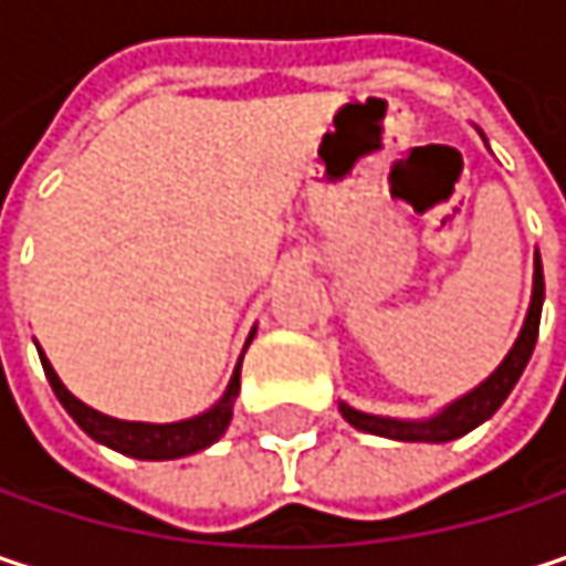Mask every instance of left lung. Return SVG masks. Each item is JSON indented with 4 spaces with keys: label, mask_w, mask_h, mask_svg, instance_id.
I'll return each instance as SVG.
<instances>
[{
    "label": "left lung",
    "mask_w": 566,
    "mask_h": 566,
    "mask_svg": "<svg viewBox=\"0 0 566 566\" xmlns=\"http://www.w3.org/2000/svg\"><path fill=\"white\" fill-rule=\"evenodd\" d=\"M541 304H544V272H541V255L534 259V294H531V307L521 327V337L514 340L509 357L502 360V367L469 396L455 399L452 406H446L439 416L422 419V422H402V419H387V416H370L360 412L347 402H340V412L350 426L374 432V436H387V439H399V442H449L459 439L465 432H472L479 422H485L489 416H495V409L509 399L514 390L517 377L524 374L534 344H537V327H541Z\"/></svg>",
    "instance_id": "8db88e82"
}]
</instances>
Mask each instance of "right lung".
<instances>
[{
    "mask_svg": "<svg viewBox=\"0 0 566 566\" xmlns=\"http://www.w3.org/2000/svg\"><path fill=\"white\" fill-rule=\"evenodd\" d=\"M42 357V367H45V377L52 384V390L61 399V406L67 409V416L97 442L124 452V455H134V459H179V455H189V452H199L206 446H212L226 429H229V419H232V399L239 396V370L229 384L226 396L202 416H192V419H182V422H167V426H154V422H127V419H111L91 406H84L81 399L64 390V384L57 380V374L52 370V364Z\"/></svg>",
    "mask_w": 566,
    "mask_h": 566,
    "instance_id": "add662e5",
    "label": "right lung"
}]
</instances>
